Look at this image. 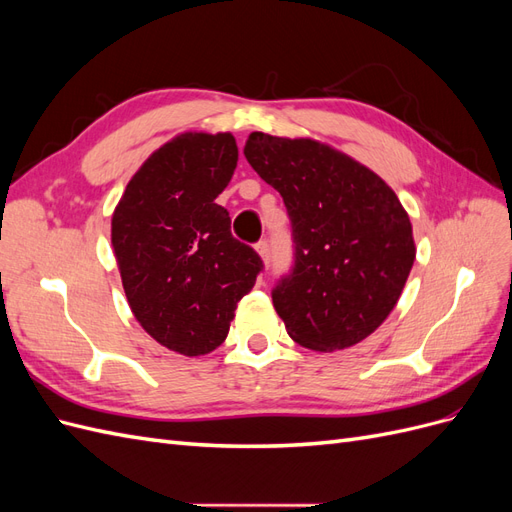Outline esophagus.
I'll return each instance as SVG.
<instances>
[{
	"instance_id": "1",
	"label": "esophagus",
	"mask_w": 512,
	"mask_h": 512,
	"mask_svg": "<svg viewBox=\"0 0 512 512\" xmlns=\"http://www.w3.org/2000/svg\"><path fill=\"white\" fill-rule=\"evenodd\" d=\"M256 252H258V256L265 260V262H269V243L267 241H258L256 243Z\"/></svg>"
}]
</instances>
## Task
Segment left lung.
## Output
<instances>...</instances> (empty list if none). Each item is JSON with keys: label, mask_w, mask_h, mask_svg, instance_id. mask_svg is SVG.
I'll return each instance as SVG.
<instances>
[{"label": "left lung", "mask_w": 512, "mask_h": 512, "mask_svg": "<svg viewBox=\"0 0 512 512\" xmlns=\"http://www.w3.org/2000/svg\"><path fill=\"white\" fill-rule=\"evenodd\" d=\"M243 153L288 209L294 267L271 294L288 335L318 352L363 342L393 312L416 258L397 194L312 138L252 132Z\"/></svg>", "instance_id": "8db88e82"}]
</instances>
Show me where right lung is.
Segmentation results:
<instances>
[{
	"mask_svg": "<svg viewBox=\"0 0 512 512\" xmlns=\"http://www.w3.org/2000/svg\"><path fill=\"white\" fill-rule=\"evenodd\" d=\"M230 132H185L143 162L111 220V241L134 318L168 350L218 348L262 260L232 237L215 203L235 175Z\"/></svg>",
	"mask_w": 512,
	"mask_h": 512,
	"instance_id": "add662e5",
	"label": "right lung"
}]
</instances>
